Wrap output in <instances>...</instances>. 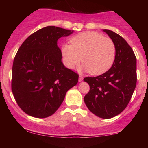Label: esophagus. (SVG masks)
<instances>
[{"mask_svg": "<svg viewBox=\"0 0 148 148\" xmlns=\"http://www.w3.org/2000/svg\"><path fill=\"white\" fill-rule=\"evenodd\" d=\"M83 77L82 76H81V75H79V82H82V81L83 80Z\"/></svg>", "mask_w": 148, "mask_h": 148, "instance_id": "obj_1", "label": "esophagus"}]
</instances>
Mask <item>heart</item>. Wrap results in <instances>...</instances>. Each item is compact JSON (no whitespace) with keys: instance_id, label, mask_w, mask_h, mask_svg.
<instances>
[{"instance_id":"heart-1","label":"heart","mask_w":148,"mask_h":148,"mask_svg":"<svg viewBox=\"0 0 148 148\" xmlns=\"http://www.w3.org/2000/svg\"><path fill=\"white\" fill-rule=\"evenodd\" d=\"M71 44L61 47L62 63L66 68L73 69L80 62L82 69L94 75L106 72L112 65L116 48L110 38L95 32H84L71 40Z\"/></svg>"}]
</instances>
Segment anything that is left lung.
I'll use <instances>...</instances> for the list:
<instances>
[{
    "label": "left lung",
    "mask_w": 148,
    "mask_h": 148,
    "mask_svg": "<svg viewBox=\"0 0 148 148\" xmlns=\"http://www.w3.org/2000/svg\"><path fill=\"white\" fill-rule=\"evenodd\" d=\"M103 31L114 42L115 59L111 68L104 73L84 79L90 88L84 102L97 116L110 119L122 112L131 100L137 83V60L124 38L111 30Z\"/></svg>",
    "instance_id": "8db88e82"
}]
</instances>
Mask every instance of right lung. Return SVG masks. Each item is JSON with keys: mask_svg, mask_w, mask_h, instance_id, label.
Listing matches in <instances>:
<instances>
[{"mask_svg": "<svg viewBox=\"0 0 148 148\" xmlns=\"http://www.w3.org/2000/svg\"><path fill=\"white\" fill-rule=\"evenodd\" d=\"M73 30L47 26L30 35L16 54L11 90L22 110L36 118H46L57 110L79 75L62 62L60 38Z\"/></svg>", "mask_w": 148, "mask_h": 148, "instance_id": "obj_1", "label": "right lung"}]
</instances>
